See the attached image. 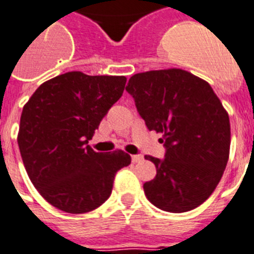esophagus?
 <instances>
[{
    "instance_id": "34e87169",
    "label": "esophagus",
    "mask_w": 254,
    "mask_h": 254,
    "mask_svg": "<svg viewBox=\"0 0 254 254\" xmlns=\"http://www.w3.org/2000/svg\"><path fill=\"white\" fill-rule=\"evenodd\" d=\"M131 159H132V162H140L141 160H143V156L133 155V156H131Z\"/></svg>"
}]
</instances>
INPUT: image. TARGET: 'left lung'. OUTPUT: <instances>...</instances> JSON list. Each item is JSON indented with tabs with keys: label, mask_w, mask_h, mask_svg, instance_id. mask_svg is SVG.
<instances>
[{
	"label": "left lung",
	"mask_w": 254,
	"mask_h": 254,
	"mask_svg": "<svg viewBox=\"0 0 254 254\" xmlns=\"http://www.w3.org/2000/svg\"><path fill=\"white\" fill-rule=\"evenodd\" d=\"M132 95L149 131L162 133L165 159L143 185L148 200L168 212H186L214 192L230 157V117L207 81L188 70H149L129 78Z\"/></svg>",
	"instance_id": "left-lung-1"
}]
</instances>
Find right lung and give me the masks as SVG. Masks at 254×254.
<instances>
[{
	"mask_svg": "<svg viewBox=\"0 0 254 254\" xmlns=\"http://www.w3.org/2000/svg\"><path fill=\"white\" fill-rule=\"evenodd\" d=\"M126 81L68 72L43 82L23 106L18 132L23 165L54 207L69 214L95 210L110 196L118 170L131 164L122 149L99 153L86 145Z\"/></svg>",
	"mask_w": 254,
	"mask_h": 254,
	"instance_id": "right-lung-1",
	"label": "right lung"
}]
</instances>
